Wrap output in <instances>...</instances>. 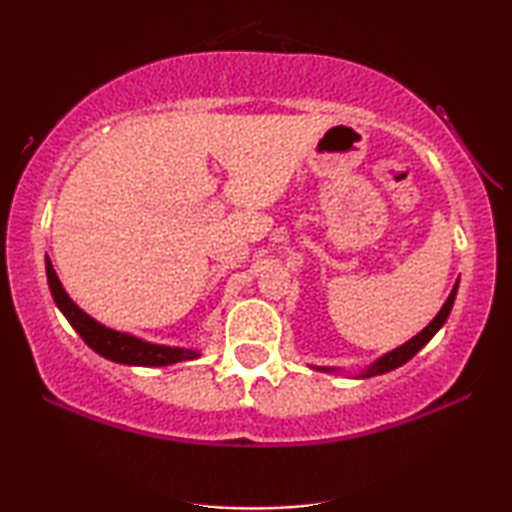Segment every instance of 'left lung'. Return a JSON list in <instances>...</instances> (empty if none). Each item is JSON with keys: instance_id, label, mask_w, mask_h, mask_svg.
Wrapping results in <instances>:
<instances>
[{"instance_id": "left-lung-1", "label": "left lung", "mask_w": 512, "mask_h": 512, "mask_svg": "<svg viewBox=\"0 0 512 512\" xmlns=\"http://www.w3.org/2000/svg\"><path fill=\"white\" fill-rule=\"evenodd\" d=\"M455 293H458V283H455V286H453L451 295H448V300H446L444 306H442V311L437 313L435 320H432L430 325H428L426 329H423L421 334H416L414 338H410V341L400 345V348L387 352V355H382L380 359L373 361L371 366H366L364 371L355 373L352 377H373V375H382V373L393 371V368L403 366L405 361H410V359L416 355V352H419V350L423 348V345H426V343L430 341V338L435 336V334L439 332V329H442V325H444L446 318H448V313H451V309H453ZM311 368H313V371H322V373H336V371H338V368H329V366H311Z\"/></svg>"}]
</instances>
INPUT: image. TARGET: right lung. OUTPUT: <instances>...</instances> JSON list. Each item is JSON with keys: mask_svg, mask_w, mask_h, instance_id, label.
Listing matches in <instances>:
<instances>
[{"mask_svg": "<svg viewBox=\"0 0 512 512\" xmlns=\"http://www.w3.org/2000/svg\"><path fill=\"white\" fill-rule=\"evenodd\" d=\"M45 272H47V283H50L54 304L59 306V311L64 313L66 320L70 322V327L80 334L82 341L89 345L93 352H98L100 357L116 361V364H128V366H169V364H176V361L201 357L199 350L148 343L139 336L116 332V329L100 325L98 320H93L89 313H84L80 306L66 295V290L59 283L57 272H54V267L47 256H45Z\"/></svg>", "mask_w": 512, "mask_h": 512, "instance_id": "right-lung-1", "label": "right lung"}]
</instances>
